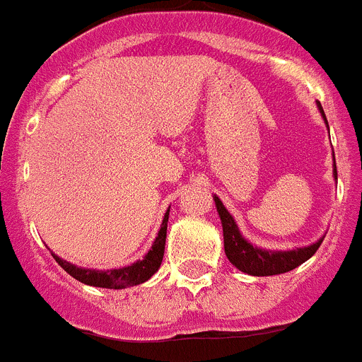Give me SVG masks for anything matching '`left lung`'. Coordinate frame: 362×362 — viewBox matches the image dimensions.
Masks as SVG:
<instances>
[{
    "label": "left lung",
    "instance_id": "obj_1",
    "mask_svg": "<svg viewBox=\"0 0 362 362\" xmlns=\"http://www.w3.org/2000/svg\"><path fill=\"white\" fill-rule=\"evenodd\" d=\"M319 110H321L322 117H325V110H322L321 103H317ZM328 127V123H326ZM334 177L337 179V166H335V158H334ZM217 206V212L221 217V225H223V238H225V254L228 257L230 263L238 270L245 272L248 276H277V274H284V272H290L293 268H297L299 264H303L305 261H308L317 248L321 246L322 239L315 241L310 246H303V248H296V250H264V248H257L255 245L246 241L245 238L239 232L238 225L233 217L230 216L228 210L225 209V204L221 203L219 197H214Z\"/></svg>",
    "mask_w": 362,
    "mask_h": 362
}]
</instances>
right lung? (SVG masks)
Returning a JSON list of instances; mask_svg holds the SVG:
<instances>
[{
	"instance_id": "add662e5",
	"label": "right lung",
	"mask_w": 362,
	"mask_h": 362,
	"mask_svg": "<svg viewBox=\"0 0 362 362\" xmlns=\"http://www.w3.org/2000/svg\"><path fill=\"white\" fill-rule=\"evenodd\" d=\"M168 212L166 210L165 217H163L161 228L158 232V238L153 241L152 248L148 250V254L141 259V261H136L130 267L123 268H114V270H90V268H79L72 263H66L62 257H57L56 254L54 259L56 263L70 274L74 279L81 281V283L88 284V286H99V288H110V290H119L127 288V286H136V284H141L145 281H148L150 277L159 270L163 261V255H165V241H166V226H168Z\"/></svg>"
}]
</instances>
